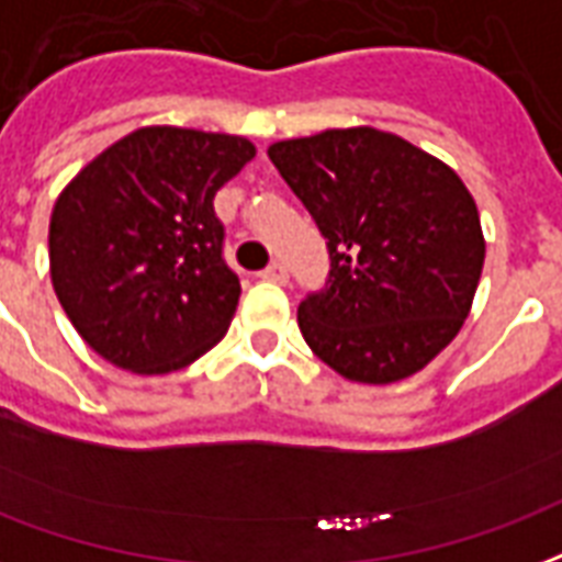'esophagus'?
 I'll return each mask as SVG.
<instances>
[{"instance_id":"esophagus-1","label":"esophagus","mask_w":562,"mask_h":562,"mask_svg":"<svg viewBox=\"0 0 562 562\" xmlns=\"http://www.w3.org/2000/svg\"><path fill=\"white\" fill-rule=\"evenodd\" d=\"M261 280L280 282V285H285V282H289V270H285V265H282V261H273V265H268V268L261 270Z\"/></svg>"}]
</instances>
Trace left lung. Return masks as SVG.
I'll list each match as a JSON object with an SVG mask.
<instances>
[{
  "label": "left lung",
  "instance_id": "obj_1",
  "mask_svg": "<svg viewBox=\"0 0 562 562\" xmlns=\"http://www.w3.org/2000/svg\"><path fill=\"white\" fill-rule=\"evenodd\" d=\"M327 238L330 270L297 306L315 357L348 381L393 384L456 339L480 285L476 202L450 166L375 127L268 148Z\"/></svg>",
  "mask_w": 562,
  "mask_h": 562
}]
</instances>
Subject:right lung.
I'll return each instance as SVG.
<instances>
[{
  "mask_svg": "<svg viewBox=\"0 0 562 562\" xmlns=\"http://www.w3.org/2000/svg\"><path fill=\"white\" fill-rule=\"evenodd\" d=\"M252 157L244 136L143 127L61 190L49 277L91 351L164 375L226 336L240 280L223 259L214 196Z\"/></svg>",
  "mask_w": 562,
  "mask_h": 562,
  "instance_id": "add662e5",
  "label": "right lung"
}]
</instances>
